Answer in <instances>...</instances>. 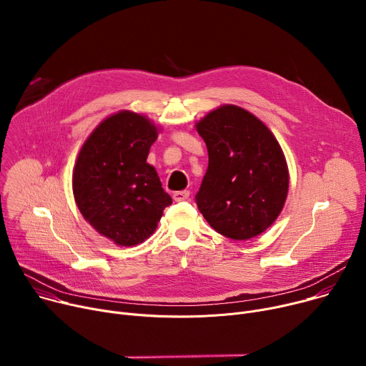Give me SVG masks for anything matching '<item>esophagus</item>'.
I'll return each instance as SVG.
<instances>
[{"instance_id":"esophagus-1","label":"esophagus","mask_w":366,"mask_h":366,"mask_svg":"<svg viewBox=\"0 0 366 366\" xmlns=\"http://www.w3.org/2000/svg\"><path fill=\"white\" fill-rule=\"evenodd\" d=\"M189 198V191H177L174 192V199L175 201H185Z\"/></svg>"}]
</instances>
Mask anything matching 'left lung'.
Segmentation results:
<instances>
[{"mask_svg": "<svg viewBox=\"0 0 366 366\" xmlns=\"http://www.w3.org/2000/svg\"><path fill=\"white\" fill-rule=\"evenodd\" d=\"M195 126L208 150V168L195 195L198 210L233 240L264 233L288 194V167L278 140L237 106H222Z\"/></svg>", "mask_w": 366, "mask_h": 366, "instance_id": "left-lung-1", "label": "left lung"}]
</instances>
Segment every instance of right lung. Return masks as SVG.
I'll return each instance as SVG.
<instances>
[{
	"mask_svg": "<svg viewBox=\"0 0 366 366\" xmlns=\"http://www.w3.org/2000/svg\"><path fill=\"white\" fill-rule=\"evenodd\" d=\"M158 129L142 114L120 112L101 122L79 150L72 175L84 219L119 246L144 242L172 198L146 162Z\"/></svg>",
	"mask_w": 366,
	"mask_h": 366,
	"instance_id": "add662e5",
	"label": "right lung"
}]
</instances>
